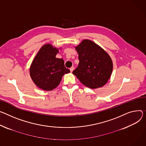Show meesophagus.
<instances>
[{"label": "esophagus", "mask_w": 146, "mask_h": 146, "mask_svg": "<svg viewBox=\"0 0 146 146\" xmlns=\"http://www.w3.org/2000/svg\"><path fill=\"white\" fill-rule=\"evenodd\" d=\"M74 68H73V67H72V68H70V72H72H72H73V70H74Z\"/></svg>", "instance_id": "obj_1"}]
</instances>
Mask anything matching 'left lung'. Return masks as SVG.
I'll use <instances>...</instances> for the list:
<instances>
[{
  "label": "left lung",
  "instance_id": "obj_1",
  "mask_svg": "<svg viewBox=\"0 0 146 146\" xmlns=\"http://www.w3.org/2000/svg\"><path fill=\"white\" fill-rule=\"evenodd\" d=\"M75 49L78 54L79 63L73 74L83 84L91 89L107 84L113 70V62L108 53L89 39H83Z\"/></svg>",
  "mask_w": 146,
  "mask_h": 146
}]
</instances>
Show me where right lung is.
I'll use <instances>...</instances> for the list:
<instances>
[{
    "label": "right lung",
    "mask_w": 146,
    "mask_h": 146,
    "mask_svg": "<svg viewBox=\"0 0 146 146\" xmlns=\"http://www.w3.org/2000/svg\"><path fill=\"white\" fill-rule=\"evenodd\" d=\"M58 52V48L46 44L39 50L31 64L30 77L41 90H54L59 84L63 76L70 73L64 66L63 59L56 58Z\"/></svg>",
    "instance_id": "1"
}]
</instances>
